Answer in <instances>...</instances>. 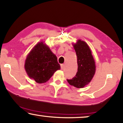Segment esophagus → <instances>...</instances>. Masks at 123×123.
<instances>
[{"label": "esophagus", "mask_w": 123, "mask_h": 123, "mask_svg": "<svg viewBox=\"0 0 123 123\" xmlns=\"http://www.w3.org/2000/svg\"><path fill=\"white\" fill-rule=\"evenodd\" d=\"M60 66H61V69L63 70L64 69V67H65V65H64V64H61V65Z\"/></svg>", "instance_id": "1"}]
</instances>
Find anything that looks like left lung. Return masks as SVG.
Masks as SVG:
<instances>
[{"instance_id": "8db88e82", "label": "left lung", "mask_w": 123, "mask_h": 123, "mask_svg": "<svg viewBox=\"0 0 123 123\" xmlns=\"http://www.w3.org/2000/svg\"><path fill=\"white\" fill-rule=\"evenodd\" d=\"M73 46L77 55V72L72 79H67V81L71 86L83 88L89 84L95 74V62L91 50L85 42L79 39Z\"/></svg>"}]
</instances>
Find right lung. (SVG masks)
Masks as SVG:
<instances>
[{
	"label": "right lung",
	"mask_w": 123,
	"mask_h": 123,
	"mask_svg": "<svg viewBox=\"0 0 123 123\" xmlns=\"http://www.w3.org/2000/svg\"><path fill=\"white\" fill-rule=\"evenodd\" d=\"M25 69L28 76L38 84L47 82L60 69L57 58L48 46L38 43L26 58Z\"/></svg>",
	"instance_id": "add662e5"
}]
</instances>
